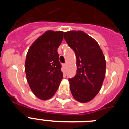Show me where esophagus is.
<instances>
[{"instance_id":"esophagus-1","label":"esophagus","mask_w":129,"mask_h":129,"mask_svg":"<svg viewBox=\"0 0 129 129\" xmlns=\"http://www.w3.org/2000/svg\"><path fill=\"white\" fill-rule=\"evenodd\" d=\"M62 67H63V68L65 70L66 68H67V64H62Z\"/></svg>"}]
</instances>
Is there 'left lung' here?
I'll list each match as a JSON object with an SVG mask.
<instances>
[{
    "instance_id": "left-lung-1",
    "label": "left lung",
    "mask_w": 129,
    "mask_h": 129,
    "mask_svg": "<svg viewBox=\"0 0 129 129\" xmlns=\"http://www.w3.org/2000/svg\"><path fill=\"white\" fill-rule=\"evenodd\" d=\"M64 39L76 57L77 73L68 79L72 96L86 103L96 96L101 89L106 71V61L98 43L83 31L64 32Z\"/></svg>"
}]
</instances>
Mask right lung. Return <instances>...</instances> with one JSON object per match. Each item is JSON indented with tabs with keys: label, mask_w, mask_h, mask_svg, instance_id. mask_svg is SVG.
<instances>
[{
	"label": "right lung",
	"mask_w": 129,
	"mask_h": 129,
	"mask_svg": "<svg viewBox=\"0 0 129 129\" xmlns=\"http://www.w3.org/2000/svg\"><path fill=\"white\" fill-rule=\"evenodd\" d=\"M63 36L61 31H46L32 43L27 53V81L34 95L42 100L54 95L63 78L57 53Z\"/></svg>",
	"instance_id": "right-lung-1"
}]
</instances>
